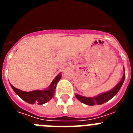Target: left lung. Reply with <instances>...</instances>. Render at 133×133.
Segmentation results:
<instances>
[{"label":"left lung","mask_w":133,"mask_h":133,"mask_svg":"<svg viewBox=\"0 0 133 133\" xmlns=\"http://www.w3.org/2000/svg\"><path fill=\"white\" fill-rule=\"evenodd\" d=\"M124 79H125V72L123 75L121 81L117 85L115 86L113 89L110 90L108 92L100 94V95H97V97H87L81 96V95H78V94H75V96H76L77 99L79 100L80 101L82 102L84 104H87V105L93 106V105H95V104H98V105L102 104L103 103L109 101V100L111 99L112 97H114L115 95H117V92H118V90L121 88L122 85H123V83H124Z\"/></svg>","instance_id":"8db88e82"}]
</instances>
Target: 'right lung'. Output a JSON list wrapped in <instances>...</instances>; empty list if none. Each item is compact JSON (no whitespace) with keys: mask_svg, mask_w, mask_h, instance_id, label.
<instances>
[{"mask_svg":"<svg viewBox=\"0 0 133 133\" xmlns=\"http://www.w3.org/2000/svg\"><path fill=\"white\" fill-rule=\"evenodd\" d=\"M61 76H62L61 73L58 74L55 77V79L52 81L51 84L49 86V87L44 90H36L30 91V92H26V91H23V90L16 89L11 84H10L15 93L18 95V97H21L22 99L24 100V101L31 104L36 103V104H38V105H41V104L47 103L53 97L55 89H56V84L61 79Z\"/></svg>","mask_w":133,"mask_h":133,"instance_id":"1","label":"right lung"}]
</instances>
